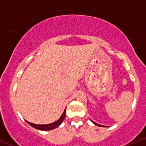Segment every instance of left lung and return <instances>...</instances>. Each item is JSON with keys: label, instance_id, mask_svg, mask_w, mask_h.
I'll return each mask as SVG.
<instances>
[{"label": "left lung", "instance_id": "1", "mask_svg": "<svg viewBox=\"0 0 146 146\" xmlns=\"http://www.w3.org/2000/svg\"><path fill=\"white\" fill-rule=\"evenodd\" d=\"M90 121H91V120H90ZM92 122L93 123L95 124V125H98V126H100V127H108V126H103V125H99V124H98V123H95V122H93V121H92Z\"/></svg>", "mask_w": 146, "mask_h": 146}]
</instances>
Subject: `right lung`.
Segmentation results:
<instances>
[{
    "label": "right lung",
    "mask_w": 146,
    "mask_h": 146,
    "mask_svg": "<svg viewBox=\"0 0 146 146\" xmlns=\"http://www.w3.org/2000/svg\"><path fill=\"white\" fill-rule=\"evenodd\" d=\"M66 108H65L64 111H63V113L62 114L61 116L60 117L58 120H57L55 122L49 124H45V125H39V124H34L32 123H30L28 121H25L28 124H29L31 126H32L33 128H35L37 130H40V131H50V130H53L55 128H58L60 124L63 123V120H64L65 116H66Z\"/></svg>",
    "instance_id": "right-lung-1"
}]
</instances>
